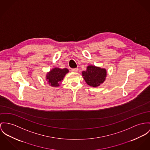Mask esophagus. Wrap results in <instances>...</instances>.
Listing matches in <instances>:
<instances>
[{
    "label": "esophagus",
    "instance_id": "obj_1",
    "mask_svg": "<svg viewBox=\"0 0 150 150\" xmlns=\"http://www.w3.org/2000/svg\"><path fill=\"white\" fill-rule=\"evenodd\" d=\"M71 71L72 72H76L78 71V68H75V69H72Z\"/></svg>",
    "mask_w": 150,
    "mask_h": 150
}]
</instances>
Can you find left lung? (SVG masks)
Segmentation results:
<instances>
[{"label":"left lung","mask_w":150,"mask_h":150,"mask_svg":"<svg viewBox=\"0 0 150 150\" xmlns=\"http://www.w3.org/2000/svg\"><path fill=\"white\" fill-rule=\"evenodd\" d=\"M82 76L90 86L96 87L103 83L107 76V70L104 68L89 65L82 72Z\"/></svg>","instance_id":"8db88e82"}]
</instances>
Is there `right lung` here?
Listing matches in <instances>:
<instances>
[{
    "instance_id": "right-lung-1",
    "label": "right lung",
    "mask_w": 150,
    "mask_h": 150,
    "mask_svg": "<svg viewBox=\"0 0 150 150\" xmlns=\"http://www.w3.org/2000/svg\"><path fill=\"white\" fill-rule=\"evenodd\" d=\"M69 72V70L66 68L62 69L55 67L47 73L46 80L50 86L58 87L60 86L62 81L63 80L65 75Z\"/></svg>"
}]
</instances>
